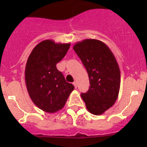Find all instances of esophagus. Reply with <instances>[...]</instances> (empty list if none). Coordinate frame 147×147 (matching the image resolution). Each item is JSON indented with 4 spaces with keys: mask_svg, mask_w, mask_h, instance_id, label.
I'll list each match as a JSON object with an SVG mask.
<instances>
[{
    "mask_svg": "<svg viewBox=\"0 0 147 147\" xmlns=\"http://www.w3.org/2000/svg\"><path fill=\"white\" fill-rule=\"evenodd\" d=\"M73 85L75 86V88H77V86H78V84H77L76 82H73Z\"/></svg>",
    "mask_w": 147,
    "mask_h": 147,
    "instance_id": "obj_1",
    "label": "esophagus"
}]
</instances>
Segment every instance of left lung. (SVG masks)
<instances>
[{"instance_id": "left-lung-1", "label": "left lung", "mask_w": 147, "mask_h": 147, "mask_svg": "<svg viewBox=\"0 0 147 147\" xmlns=\"http://www.w3.org/2000/svg\"><path fill=\"white\" fill-rule=\"evenodd\" d=\"M88 73L90 87L81 97L90 113L100 115L113 106L119 94L120 70L116 58L106 44L85 39L73 46Z\"/></svg>"}]
</instances>
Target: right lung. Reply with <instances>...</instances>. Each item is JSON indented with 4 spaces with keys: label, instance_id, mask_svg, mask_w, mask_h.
Returning a JSON list of instances; mask_svg holds the SVG:
<instances>
[{
    "label": "right lung",
    "instance_id": "1",
    "mask_svg": "<svg viewBox=\"0 0 147 147\" xmlns=\"http://www.w3.org/2000/svg\"><path fill=\"white\" fill-rule=\"evenodd\" d=\"M69 46L70 43L45 40L35 46L28 57L25 70L28 94L33 103L45 112L55 113L63 109L75 89L56 67Z\"/></svg>",
    "mask_w": 147,
    "mask_h": 147
}]
</instances>
